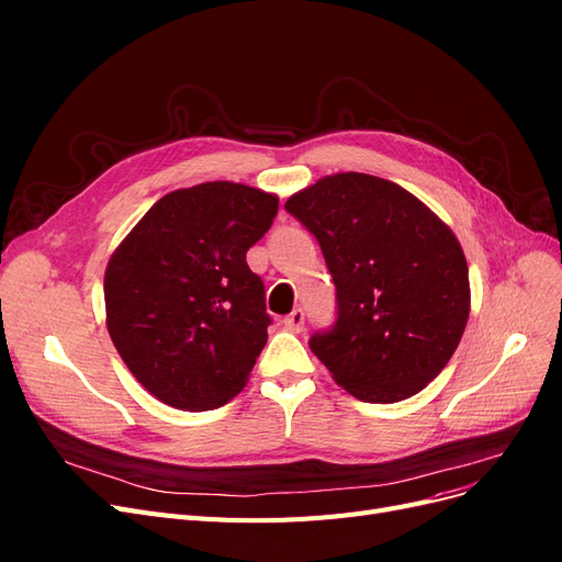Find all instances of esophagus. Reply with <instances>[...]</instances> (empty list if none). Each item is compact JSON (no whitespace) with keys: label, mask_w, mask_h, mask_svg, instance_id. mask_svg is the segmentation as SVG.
Here are the masks:
<instances>
[{"label":"esophagus","mask_w":562,"mask_h":562,"mask_svg":"<svg viewBox=\"0 0 562 562\" xmlns=\"http://www.w3.org/2000/svg\"><path fill=\"white\" fill-rule=\"evenodd\" d=\"M283 326H285V330H291V333H302V328H304V312L302 310H293L291 314L283 318Z\"/></svg>","instance_id":"esophagus-1"}]
</instances>
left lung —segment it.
Wrapping results in <instances>:
<instances>
[{"label":"left lung","mask_w":562,"mask_h":562,"mask_svg":"<svg viewBox=\"0 0 562 562\" xmlns=\"http://www.w3.org/2000/svg\"><path fill=\"white\" fill-rule=\"evenodd\" d=\"M285 211L323 250L337 291L330 330L310 339L333 380L366 403L415 396L464 335L471 288L452 229L401 184L335 173Z\"/></svg>","instance_id":"left-lung-1"}]
</instances>
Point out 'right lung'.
<instances>
[{
    "label": "right lung",
    "instance_id": "obj_1",
    "mask_svg": "<svg viewBox=\"0 0 562 562\" xmlns=\"http://www.w3.org/2000/svg\"><path fill=\"white\" fill-rule=\"evenodd\" d=\"M277 211L255 187L201 182L161 196L112 252L108 330L151 396L201 413L246 386L271 323L246 252Z\"/></svg>",
    "mask_w": 562,
    "mask_h": 562
}]
</instances>
